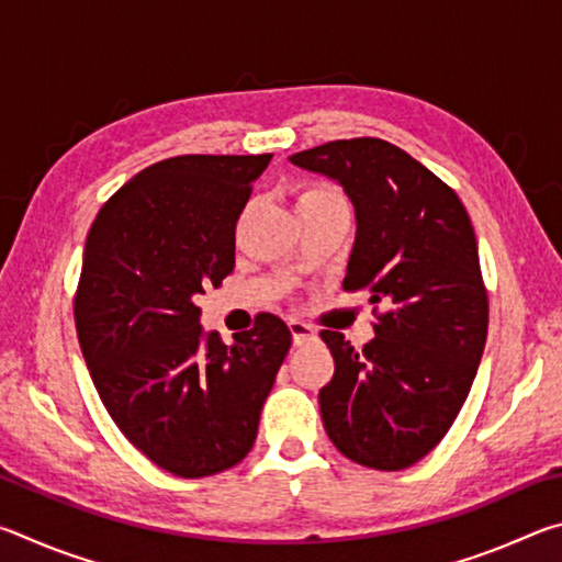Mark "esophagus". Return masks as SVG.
<instances>
[{
	"label": "esophagus",
	"instance_id": "34e87169",
	"mask_svg": "<svg viewBox=\"0 0 562 562\" xmlns=\"http://www.w3.org/2000/svg\"><path fill=\"white\" fill-rule=\"evenodd\" d=\"M290 331H292L294 345H304V341L317 339V329L302 319H290Z\"/></svg>",
	"mask_w": 562,
	"mask_h": 562
}]
</instances>
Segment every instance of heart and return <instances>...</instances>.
<instances>
[{"label":"heart","mask_w":562,"mask_h":562,"mask_svg":"<svg viewBox=\"0 0 562 562\" xmlns=\"http://www.w3.org/2000/svg\"><path fill=\"white\" fill-rule=\"evenodd\" d=\"M341 193L337 188H331L327 183H312L304 186L297 193V211L304 205H317V203H327V201H339Z\"/></svg>","instance_id":"obj_1"}]
</instances>
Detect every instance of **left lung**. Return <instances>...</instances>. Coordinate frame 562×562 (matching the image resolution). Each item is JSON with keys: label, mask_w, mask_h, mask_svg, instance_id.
<instances>
[{"label": "left lung", "mask_w": 562, "mask_h": 562, "mask_svg": "<svg viewBox=\"0 0 562 562\" xmlns=\"http://www.w3.org/2000/svg\"><path fill=\"white\" fill-rule=\"evenodd\" d=\"M290 160L345 188L357 237L341 284L384 304L361 349L322 329L335 357V376L319 389L325 431L367 469H408L451 429L486 347L471 217L441 178L382 138L331 140Z\"/></svg>", "instance_id": "obj_1"}]
</instances>
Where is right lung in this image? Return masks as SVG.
<instances>
[{
  "label": "right lung",
  "mask_w": 562,
  "mask_h": 562,
  "mask_svg": "<svg viewBox=\"0 0 562 562\" xmlns=\"http://www.w3.org/2000/svg\"><path fill=\"white\" fill-rule=\"evenodd\" d=\"M262 156H176L113 193L93 221L74 297L76 335L121 434L180 479L250 453L292 335L262 312L225 345L198 294L235 268V225Z\"/></svg>",
  "instance_id": "add662e5"
}]
</instances>
